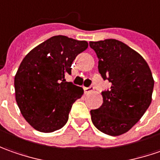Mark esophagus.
Masks as SVG:
<instances>
[{"instance_id": "esophagus-1", "label": "esophagus", "mask_w": 160, "mask_h": 160, "mask_svg": "<svg viewBox=\"0 0 160 160\" xmlns=\"http://www.w3.org/2000/svg\"><path fill=\"white\" fill-rule=\"evenodd\" d=\"M94 90V87H89V88H84V91H85L86 94H88V93H90L92 91Z\"/></svg>"}]
</instances>
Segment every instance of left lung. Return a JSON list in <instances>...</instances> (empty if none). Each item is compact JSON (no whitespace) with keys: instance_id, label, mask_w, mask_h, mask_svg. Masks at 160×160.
<instances>
[{"instance_id":"8db88e82","label":"left lung","mask_w":160,"mask_h":160,"mask_svg":"<svg viewBox=\"0 0 160 160\" xmlns=\"http://www.w3.org/2000/svg\"><path fill=\"white\" fill-rule=\"evenodd\" d=\"M89 46L97 53L102 79L112 83L111 88L102 93L101 107L90 111L92 122L106 135L125 134L152 102V71L139 53L118 40L90 42Z\"/></svg>"}]
</instances>
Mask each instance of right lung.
<instances>
[{"label": "right lung", "instance_id": "right-lung-1", "mask_svg": "<svg viewBox=\"0 0 160 160\" xmlns=\"http://www.w3.org/2000/svg\"><path fill=\"white\" fill-rule=\"evenodd\" d=\"M88 43L66 36H53L32 48L15 75L16 101L29 124L42 133H51L66 124L72 103L82 88L64 82L75 58Z\"/></svg>", "mask_w": 160, "mask_h": 160}]
</instances>
